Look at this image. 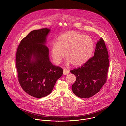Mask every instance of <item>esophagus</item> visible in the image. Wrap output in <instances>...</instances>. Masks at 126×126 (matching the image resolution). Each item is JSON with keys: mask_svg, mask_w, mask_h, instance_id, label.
Returning a JSON list of instances; mask_svg holds the SVG:
<instances>
[{"mask_svg": "<svg viewBox=\"0 0 126 126\" xmlns=\"http://www.w3.org/2000/svg\"><path fill=\"white\" fill-rule=\"evenodd\" d=\"M63 74L64 75H66L67 74H68L69 73V71L68 70H66V69H63Z\"/></svg>", "mask_w": 126, "mask_h": 126, "instance_id": "esophagus-1", "label": "esophagus"}]
</instances>
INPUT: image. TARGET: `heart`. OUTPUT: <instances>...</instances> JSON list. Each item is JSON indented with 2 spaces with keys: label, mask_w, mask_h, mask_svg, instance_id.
Here are the masks:
<instances>
[{
  "label": "heart",
  "mask_w": 126,
  "mask_h": 126,
  "mask_svg": "<svg viewBox=\"0 0 126 126\" xmlns=\"http://www.w3.org/2000/svg\"><path fill=\"white\" fill-rule=\"evenodd\" d=\"M94 41L89 36L70 31L59 36L58 43H54L51 53L54 62L60 63L65 54L67 64L79 66L87 62L94 49Z\"/></svg>",
  "instance_id": "heart-1"
}]
</instances>
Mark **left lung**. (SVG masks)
I'll list each match as a JSON object with an SVG mask.
<instances>
[{"label":"left lung","instance_id":"8db88e82","mask_svg":"<svg viewBox=\"0 0 126 126\" xmlns=\"http://www.w3.org/2000/svg\"><path fill=\"white\" fill-rule=\"evenodd\" d=\"M109 66L108 51L102 38L97 42L94 56L81 67L70 71L76 76L73 93L80 98H89L97 93L107 80Z\"/></svg>","mask_w":126,"mask_h":126}]
</instances>
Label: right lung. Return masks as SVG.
<instances>
[{
	"label": "right lung",
	"instance_id": "1",
	"mask_svg": "<svg viewBox=\"0 0 126 126\" xmlns=\"http://www.w3.org/2000/svg\"><path fill=\"white\" fill-rule=\"evenodd\" d=\"M50 32L47 28L32 31L21 41L16 51L19 82L27 94L37 98L48 95L63 74V69L49 60L45 44Z\"/></svg>",
	"mask_w": 126,
	"mask_h": 126
}]
</instances>
